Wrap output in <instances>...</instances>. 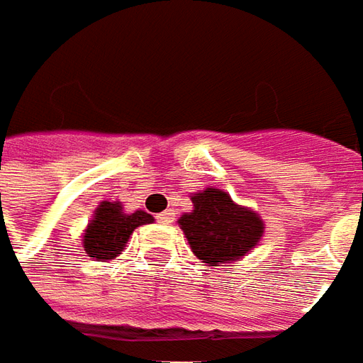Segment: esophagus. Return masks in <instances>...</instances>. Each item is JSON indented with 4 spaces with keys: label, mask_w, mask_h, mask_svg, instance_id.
I'll list each match as a JSON object with an SVG mask.
<instances>
[{
    "label": "esophagus",
    "mask_w": 363,
    "mask_h": 363,
    "mask_svg": "<svg viewBox=\"0 0 363 363\" xmlns=\"http://www.w3.org/2000/svg\"><path fill=\"white\" fill-rule=\"evenodd\" d=\"M157 220L161 224H171L172 220H174V213H172V211H164V213H161L157 216Z\"/></svg>",
    "instance_id": "34e87169"
}]
</instances>
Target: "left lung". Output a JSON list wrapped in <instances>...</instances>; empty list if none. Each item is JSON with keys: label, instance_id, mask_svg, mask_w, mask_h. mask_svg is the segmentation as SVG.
<instances>
[{"label": "left lung", "instance_id": "1", "mask_svg": "<svg viewBox=\"0 0 363 363\" xmlns=\"http://www.w3.org/2000/svg\"><path fill=\"white\" fill-rule=\"evenodd\" d=\"M192 211L177 220L192 254L206 266L230 264L250 254L264 236L262 216L233 201L223 189L192 192Z\"/></svg>", "mask_w": 363, "mask_h": 363}]
</instances>
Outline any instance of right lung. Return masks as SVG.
I'll list each match as a JSON object with an SVG mask.
<instances>
[{
  "label": "right lung",
  "mask_w": 363,
  "mask_h": 363,
  "mask_svg": "<svg viewBox=\"0 0 363 363\" xmlns=\"http://www.w3.org/2000/svg\"><path fill=\"white\" fill-rule=\"evenodd\" d=\"M152 220L145 211L127 213L119 201H101L83 230V250L97 262L115 260L125 250L133 230Z\"/></svg>",
  "instance_id": "1"
}]
</instances>
